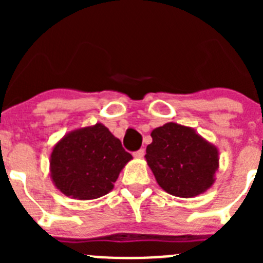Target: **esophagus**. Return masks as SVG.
Here are the masks:
<instances>
[{"instance_id": "1", "label": "esophagus", "mask_w": 263, "mask_h": 263, "mask_svg": "<svg viewBox=\"0 0 263 263\" xmlns=\"http://www.w3.org/2000/svg\"><path fill=\"white\" fill-rule=\"evenodd\" d=\"M134 158H143V155H145V150L143 148H141V150H138V152L134 153Z\"/></svg>"}]
</instances>
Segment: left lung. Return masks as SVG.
Instances as JSON below:
<instances>
[{
    "instance_id": "1",
    "label": "left lung",
    "mask_w": 263,
    "mask_h": 263,
    "mask_svg": "<svg viewBox=\"0 0 263 263\" xmlns=\"http://www.w3.org/2000/svg\"><path fill=\"white\" fill-rule=\"evenodd\" d=\"M146 162L155 180L167 194L195 197L210 190L218 170V148L196 130L167 122L152 132Z\"/></svg>"
}]
</instances>
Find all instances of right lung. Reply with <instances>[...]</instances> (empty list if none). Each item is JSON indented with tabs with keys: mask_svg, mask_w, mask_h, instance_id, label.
Masks as SVG:
<instances>
[{
	"mask_svg": "<svg viewBox=\"0 0 263 263\" xmlns=\"http://www.w3.org/2000/svg\"><path fill=\"white\" fill-rule=\"evenodd\" d=\"M132 159L120 139L97 122L72 130L55 143L50 155L51 180L66 196L93 200L113 190Z\"/></svg>",
	"mask_w": 263,
	"mask_h": 263,
	"instance_id": "add662e5",
	"label": "right lung"
}]
</instances>
